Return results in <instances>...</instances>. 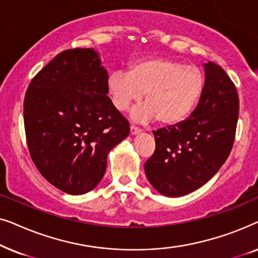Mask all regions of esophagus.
<instances>
[{
  "label": "esophagus",
  "mask_w": 258,
  "mask_h": 258,
  "mask_svg": "<svg viewBox=\"0 0 258 258\" xmlns=\"http://www.w3.org/2000/svg\"><path fill=\"white\" fill-rule=\"evenodd\" d=\"M130 133H132L133 135H136V134L141 133V128H140V126L135 125V124H132V125H130Z\"/></svg>",
  "instance_id": "1"
}]
</instances>
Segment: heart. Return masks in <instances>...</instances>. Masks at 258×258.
<instances>
[{"mask_svg": "<svg viewBox=\"0 0 258 258\" xmlns=\"http://www.w3.org/2000/svg\"><path fill=\"white\" fill-rule=\"evenodd\" d=\"M206 76L200 67L170 57H148L133 63L129 72L116 70L109 76L108 91L119 111L142 100L134 111L141 122L157 118L171 125L188 117L202 96Z\"/></svg>", "mask_w": 258, "mask_h": 258, "instance_id": "1", "label": "heart"}]
</instances>
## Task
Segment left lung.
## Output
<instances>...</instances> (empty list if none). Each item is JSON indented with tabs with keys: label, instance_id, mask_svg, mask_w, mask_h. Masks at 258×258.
<instances>
[{
	"label": "left lung",
	"instance_id": "1",
	"mask_svg": "<svg viewBox=\"0 0 258 258\" xmlns=\"http://www.w3.org/2000/svg\"><path fill=\"white\" fill-rule=\"evenodd\" d=\"M239 98L220 66L206 64V86L188 119L154 132L155 151L144 163L151 185L169 197L192 192L227 161L238 121Z\"/></svg>",
	"mask_w": 258,
	"mask_h": 258
}]
</instances>
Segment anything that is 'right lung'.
<instances>
[{
  "label": "right lung",
  "instance_id": "1",
  "mask_svg": "<svg viewBox=\"0 0 258 258\" xmlns=\"http://www.w3.org/2000/svg\"><path fill=\"white\" fill-rule=\"evenodd\" d=\"M108 74L91 48L67 49L42 68L23 103L28 150L37 170L72 195L93 190L129 122L107 96Z\"/></svg>",
  "mask_w": 258,
  "mask_h": 258
}]
</instances>
